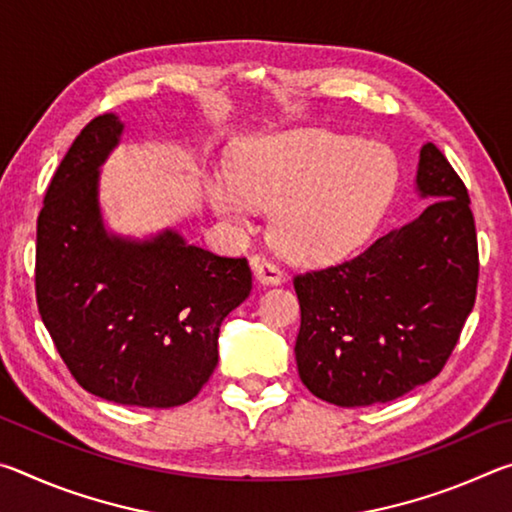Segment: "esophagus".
Returning <instances> with one entry per match:
<instances>
[{
  "label": "esophagus",
  "instance_id": "1",
  "mask_svg": "<svg viewBox=\"0 0 512 512\" xmlns=\"http://www.w3.org/2000/svg\"><path fill=\"white\" fill-rule=\"evenodd\" d=\"M253 271H255L257 280L262 284H282L284 282L282 268L266 257H253Z\"/></svg>",
  "mask_w": 512,
  "mask_h": 512
}]
</instances>
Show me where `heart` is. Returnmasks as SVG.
<instances>
[{
    "label": "heart",
    "mask_w": 512,
    "mask_h": 512,
    "mask_svg": "<svg viewBox=\"0 0 512 512\" xmlns=\"http://www.w3.org/2000/svg\"><path fill=\"white\" fill-rule=\"evenodd\" d=\"M393 192L395 167L384 149L327 131L250 142L232 176L216 173L207 185L212 207L232 223L275 210V244L302 262H329L361 248Z\"/></svg>",
    "instance_id": "1"
}]
</instances>
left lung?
I'll use <instances>...</instances> for the list:
<instances>
[{"label":"left lung","mask_w":512,"mask_h":512,"mask_svg":"<svg viewBox=\"0 0 512 512\" xmlns=\"http://www.w3.org/2000/svg\"><path fill=\"white\" fill-rule=\"evenodd\" d=\"M429 205L341 264L293 277L298 375L336 406H370L445 368L476 300L479 244L470 196L436 144L420 151Z\"/></svg>","instance_id":"1"}]
</instances>
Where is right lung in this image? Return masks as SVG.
Returning a JSON list of instances; mask_svg holds the SVG:
<instances>
[{"label": "right lung", "mask_w": 512, "mask_h": 512, "mask_svg": "<svg viewBox=\"0 0 512 512\" xmlns=\"http://www.w3.org/2000/svg\"><path fill=\"white\" fill-rule=\"evenodd\" d=\"M124 124L94 117L51 178L38 216L36 300L60 359L108 402L169 409L194 400L219 363V327L253 289L246 257L106 235L99 167Z\"/></svg>", "instance_id": "right-lung-1"}]
</instances>
